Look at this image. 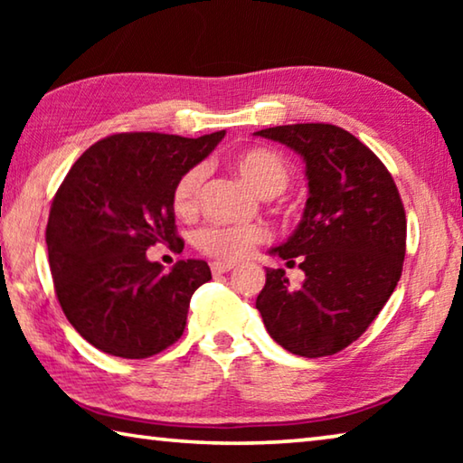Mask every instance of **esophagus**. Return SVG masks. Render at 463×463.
<instances>
[{
	"instance_id": "1",
	"label": "esophagus",
	"mask_w": 463,
	"mask_h": 463,
	"mask_svg": "<svg viewBox=\"0 0 463 463\" xmlns=\"http://www.w3.org/2000/svg\"><path fill=\"white\" fill-rule=\"evenodd\" d=\"M210 268H213L214 276H221V273H229L234 268V263H231V261H214L213 265H210Z\"/></svg>"
}]
</instances>
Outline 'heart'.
<instances>
[{
    "label": "heart",
    "mask_w": 463,
    "mask_h": 463,
    "mask_svg": "<svg viewBox=\"0 0 463 463\" xmlns=\"http://www.w3.org/2000/svg\"><path fill=\"white\" fill-rule=\"evenodd\" d=\"M232 165L241 177L265 198L286 190L289 182L288 163L271 148L255 146L241 151L234 155ZM203 179H206L203 165H194L179 175L174 187V208L179 214H194L198 210ZM265 239H268V229L261 224H210L195 234V245L216 260L234 261L249 255L250 249Z\"/></svg>",
    "instance_id": "heart-1"
}]
</instances>
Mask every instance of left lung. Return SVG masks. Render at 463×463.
Segmentation results:
<instances>
[{"mask_svg":"<svg viewBox=\"0 0 463 463\" xmlns=\"http://www.w3.org/2000/svg\"><path fill=\"white\" fill-rule=\"evenodd\" d=\"M307 163L308 200L284 245L271 249L304 271L292 288L265 269L255 307L271 339L300 357L335 355L365 333L402 276L406 214L383 163L335 124H288L255 132Z\"/></svg>","mask_w":463,"mask_h":463,"instance_id":"1","label":"left lung"}]
</instances>
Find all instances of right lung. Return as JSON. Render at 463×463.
<instances>
[{"mask_svg":"<svg viewBox=\"0 0 463 463\" xmlns=\"http://www.w3.org/2000/svg\"><path fill=\"white\" fill-rule=\"evenodd\" d=\"M222 137L122 132L91 145L62 179L46 224L54 292L96 349L145 359L184 335L192 294L213 273L202 260H182L165 273L146 249L182 253L175 182Z\"/></svg>","mask_w":463,"mask_h":463,"instance_id":"right-lung-1","label":"right lung"}]
</instances>
